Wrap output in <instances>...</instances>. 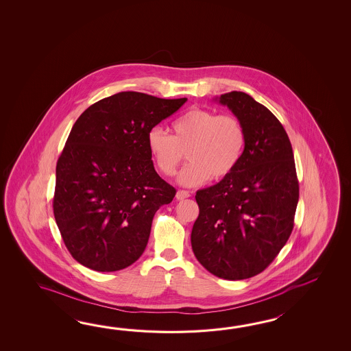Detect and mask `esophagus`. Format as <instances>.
<instances>
[{
  "instance_id": "34e87169",
  "label": "esophagus",
  "mask_w": 351,
  "mask_h": 351,
  "mask_svg": "<svg viewBox=\"0 0 351 351\" xmlns=\"http://www.w3.org/2000/svg\"><path fill=\"white\" fill-rule=\"evenodd\" d=\"M176 197H177V199H178V201H182V199H186L188 197H191V193H189L188 191H182V189H180V191L177 192V195H176Z\"/></svg>"
}]
</instances>
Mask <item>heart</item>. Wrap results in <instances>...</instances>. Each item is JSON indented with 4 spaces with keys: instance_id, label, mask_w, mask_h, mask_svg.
Returning <instances> with one entry per match:
<instances>
[{
    "instance_id": "obj_1",
    "label": "heart",
    "mask_w": 351,
    "mask_h": 351,
    "mask_svg": "<svg viewBox=\"0 0 351 351\" xmlns=\"http://www.w3.org/2000/svg\"><path fill=\"white\" fill-rule=\"evenodd\" d=\"M172 135L159 128L150 129L147 147L160 174L172 177L179 172L178 183L195 186L230 177L237 168L246 145L242 123L232 115H218L206 109H192L173 121Z\"/></svg>"
}]
</instances>
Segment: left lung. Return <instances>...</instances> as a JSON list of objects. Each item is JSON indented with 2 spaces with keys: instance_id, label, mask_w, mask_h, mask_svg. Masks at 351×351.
Returning a JSON list of instances; mask_svg holds the SVG:
<instances>
[{
  "instance_id": "left-lung-1",
  "label": "left lung",
  "mask_w": 351,
  "mask_h": 351,
  "mask_svg": "<svg viewBox=\"0 0 351 351\" xmlns=\"http://www.w3.org/2000/svg\"><path fill=\"white\" fill-rule=\"evenodd\" d=\"M213 100L242 123L246 145L230 177L195 194L199 216L191 242L204 269L236 281L258 275L286 245L298 207V176L287 133L266 106L242 91Z\"/></svg>"
}]
</instances>
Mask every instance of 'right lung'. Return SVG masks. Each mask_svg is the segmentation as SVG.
<instances>
[{
    "label": "right lung",
    "mask_w": 351,
    "mask_h": 351,
    "mask_svg": "<svg viewBox=\"0 0 351 351\" xmlns=\"http://www.w3.org/2000/svg\"><path fill=\"white\" fill-rule=\"evenodd\" d=\"M186 101L121 91L75 121L56 165L53 216L82 266L112 272L142 256L153 217L176 195L154 169L147 135Z\"/></svg>",
    "instance_id": "right-lung-1"
}]
</instances>
